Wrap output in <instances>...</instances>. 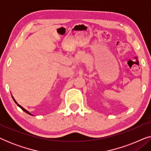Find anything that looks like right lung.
<instances>
[{
  "label": "right lung",
  "instance_id": "add662e5",
  "mask_svg": "<svg viewBox=\"0 0 151 151\" xmlns=\"http://www.w3.org/2000/svg\"><path fill=\"white\" fill-rule=\"evenodd\" d=\"M12 98H13V100H14V102H15V103H16V104L18 105V106H19V107H20V109H21L22 111H24V112H25V113H27V114H29V115H33L32 114V113H29V111H28L27 110H26V109H24V108H23V107H22V106H20V104H18V103H17V102H16V100H15V99H14V97H13V96H12Z\"/></svg>",
  "mask_w": 151,
  "mask_h": 151
}]
</instances>
